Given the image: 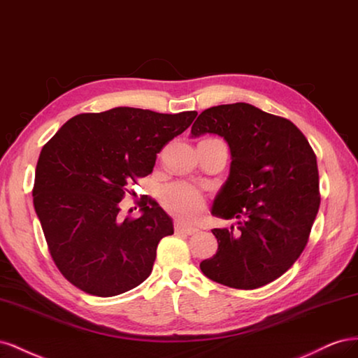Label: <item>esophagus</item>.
Wrapping results in <instances>:
<instances>
[{
  "label": "esophagus",
  "mask_w": 358,
  "mask_h": 358,
  "mask_svg": "<svg viewBox=\"0 0 358 358\" xmlns=\"http://www.w3.org/2000/svg\"><path fill=\"white\" fill-rule=\"evenodd\" d=\"M176 231L181 232V234H187V236H192V234H195L198 229L193 228V227H189V224L182 223V222H177L176 223Z\"/></svg>",
  "instance_id": "esophagus-1"
}]
</instances>
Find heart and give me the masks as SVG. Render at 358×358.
Returning a JSON list of instances; mask_svg holds the SVG:
<instances>
[{"mask_svg":"<svg viewBox=\"0 0 358 358\" xmlns=\"http://www.w3.org/2000/svg\"><path fill=\"white\" fill-rule=\"evenodd\" d=\"M160 201L171 213L190 219L202 207L201 193L186 182H173L160 192Z\"/></svg>","mask_w":358,"mask_h":358,"instance_id":"heart-1","label":"heart"}]
</instances>
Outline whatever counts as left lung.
I'll return each instance as SVG.
<instances>
[{
  "label": "left lung",
  "mask_w": 358,
  "mask_h": 358,
  "mask_svg": "<svg viewBox=\"0 0 358 358\" xmlns=\"http://www.w3.org/2000/svg\"><path fill=\"white\" fill-rule=\"evenodd\" d=\"M217 135L231 152L229 176L211 214L237 229H211L219 248L201 271L236 289H257L291 268L320 208V176L308 139L287 118L249 103L206 109L190 138Z\"/></svg>",
  "instance_id": "1"
}]
</instances>
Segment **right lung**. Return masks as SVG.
<instances>
[{
    "label": "right lung",
    "instance_id": "add662e5",
    "mask_svg": "<svg viewBox=\"0 0 358 358\" xmlns=\"http://www.w3.org/2000/svg\"><path fill=\"white\" fill-rule=\"evenodd\" d=\"M196 115L127 106L79 114L43 147L34 210L50 257L70 283L112 297L151 274L159 241L173 234L172 219L148 199H142L138 219H122L120 202L130 182L151 173L157 152Z\"/></svg>",
    "mask_w": 358,
    "mask_h": 358
}]
</instances>
